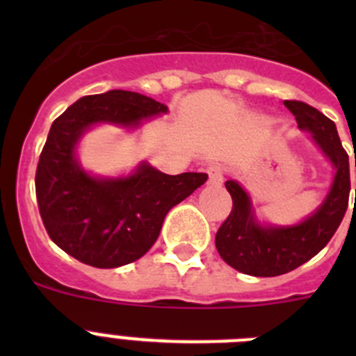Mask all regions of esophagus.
<instances>
[{
    "label": "esophagus",
    "mask_w": 356,
    "mask_h": 356,
    "mask_svg": "<svg viewBox=\"0 0 356 356\" xmlns=\"http://www.w3.org/2000/svg\"><path fill=\"white\" fill-rule=\"evenodd\" d=\"M209 184L212 185H221L222 184V169L219 165H212L209 168Z\"/></svg>",
    "instance_id": "obj_1"
}]
</instances>
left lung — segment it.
<instances>
[{
    "label": "left lung",
    "mask_w": 356,
    "mask_h": 356,
    "mask_svg": "<svg viewBox=\"0 0 356 356\" xmlns=\"http://www.w3.org/2000/svg\"><path fill=\"white\" fill-rule=\"evenodd\" d=\"M284 103L296 115L298 127L312 135L328 156L335 168V178L319 209L294 226H262L254 217L246 191L237 181H226L234 207L217 229L216 248L228 266L244 275L280 276L308 262L328 244L348 210L350 156L342 147L335 122L303 102L287 99Z\"/></svg>",
    "instance_id": "obj_1"
}]
</instances>
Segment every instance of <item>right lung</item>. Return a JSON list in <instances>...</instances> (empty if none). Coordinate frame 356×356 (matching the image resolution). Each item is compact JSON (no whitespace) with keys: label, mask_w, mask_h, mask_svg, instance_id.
Wrapping results in <instances>:
<instances>
[{"label":"right lung","mask_w":356,"mask_h":356,"mask_svg":"<svg viewBox=\"0 0 356 356\" xmlns=\"http://www.w3.org/2000/svg\"><path fill=\"white\" fill-rule=\"evenodd\" d=\"M168 106L131 90L80 97L53 121L35 172L46 232L56 246L99 269L139 260L159 238L169 210L205 184V172L165 175L143 162L130 176L96 178L76 160L81 135L97 122L137 128Z\"/></svg>","instance_id":"1"}]
</instances>
